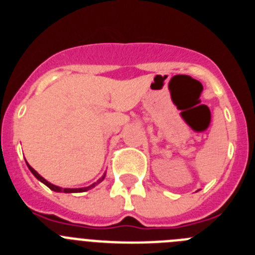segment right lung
Segmentation results:
<instances>
[{
  "label": "right lung",
  "mask_w": 255,
  "mask_h": 255,
  "mask_svg": "<svg viewBox=\"0 0 255 255\" xmlns=\"http://www.w3.org/2000/svg\"><path fill=\"white\" fill-rule=\"evenodd\" d=\"M28 167H29V170H30V172L33 173V175H34V176L37 177V179L39 180V181H42V182H43L44 185H47V186H48V188L51 189V190H53V191H57V193H83V191H87V190H89V189L94 188V186H96L97 184H100V182L102 181V180L105 179V176H106V173H105V175H103V176L101 177V179L98 180V181H97V182H94V184H92V185L87 186V188H79V189H62V188H60V186H56V185H53V184H51V182H48V181H47L46 179H43V177L40 176L39 173H38L37 171L34 170V168H33V167H30V166H29V164H28Z\"/></svg>",
  "instance_id": "right-lung-1"
}]
</instances>
